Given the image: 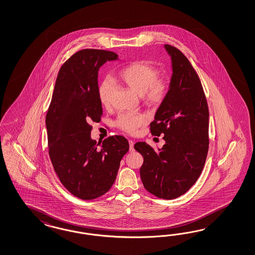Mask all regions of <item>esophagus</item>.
<instances>
[{
  "label": "esophagus",
  "mask_w": 255,
  "mask_h": 255,
  "mask_svg": "<svg viewBox=\"0 0 255 255\" xmlns=\"http://www.w3.org/2000/svg\"><path fill=\"white\" fill-rule=\"evenodd\" d=\"M133 145H134L133 141H131V140H129V145H130V151H133V150H134V148H133Z\"/></svg>",
  "instance_id": "obj_1"
}]
</instances>
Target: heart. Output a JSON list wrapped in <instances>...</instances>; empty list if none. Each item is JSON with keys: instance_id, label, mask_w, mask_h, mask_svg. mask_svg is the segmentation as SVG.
<instances>
[{"instance_id": "heart-1", "label": "heart", "mask_w": 255, "mask_h": 255, "mask_svg": "<svg viewBox=\"0 0 255 255\" xmlns=\"http://www.w3.org/2000/svg\"><path fill=\"white\" fill-rule=\"evenodd\" d=\"M158 69L147 61H136L125 67L120 72V79L130 89L141 96L142 101L148 107H158L165 99L169 92V81L159 77ZM115 88L110 80L104 81L98 89V97L104 107L111 106ZM145 118L140 114H121L118 118V127L129 133H134L144 125Z\"/></svg>"}]
</instances>
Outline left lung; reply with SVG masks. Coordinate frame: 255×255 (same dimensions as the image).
Segmentation results:
<instances>
[{"instance_id": "8db88e82", "label": "left lung", "mask_w": 255, "mask_h": 255, "mask_svg": "<svg viewBox=\"0 0 255 255\" xmlns=\"http://www.w3.org/2000/svg\"><path fill=\"white\" fill-rule=\"evenodd\" d=\"M172 59L169 92L150 124L153 135L164 134L158 152L146 144L134 145L144 158L140 176L145 189L159 199L172 200L199 179L209 149V109L200 78L180 50L165 44Z\"/></svg>"}]
</instances>
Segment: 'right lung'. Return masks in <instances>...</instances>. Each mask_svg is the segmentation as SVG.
<instances>
[{"label":"right lung","mask_w":255,"mask_h":255,"mask_svg":"<svg viewBox=\"0 0 255 255\" xmlns=\"http://www.w3.org/2000/svg\"><path fill=\"white\" fill-rule=\"evenodd\" d=\"M114 52L83 49L64 63L46 114L49 156L63 186L77 198L95 200L114 184L121 160L129 150L122 135L97 144L92 123L103 114L98 97V70L116 60Z\"/></svg>","instance_id":"right-lung-1"}]
</instances>
